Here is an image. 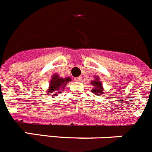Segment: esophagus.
Instances as JSON below:
<instances>
[{"mask_svg": "<svg viewBox=\"0 0 152 152\" xmlns=\"http://www.w3.org/2000/svg\"><path fill=\"white\" fill-rule=\"evenodd\" d=\"M74 80L76 82H80L81 81V77H76L74 79Z\"/></svg>", "mask_w": 152, "mask_h": 152, "instance_id": "obj_1", "label": "esophagus"}]
</instances>
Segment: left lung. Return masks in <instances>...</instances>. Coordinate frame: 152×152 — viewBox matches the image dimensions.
I'll return each mask as SVG.
<instances>
[{
    "mask_svg": "<svg viewBox=\"0 0 152 152\" xmlns=\"http://www.w3.org/2000/svg\"><path fill=\"white\" fill-rule=\"evenodd\" d=\"M91 85H92L93 88L91 89V92L94 93L97 95H104V88L102 83L100 81V79L98 76H95V79L91 82Z\"/></svg>",
    "mask_w": 152,
    "mask_h": 152,
    "instance_id": "8db88e82",
    "label": "left lung"
}]
</instances>
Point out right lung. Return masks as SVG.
Returning a JSON list of instances; mask_svg holds the SVG:
<instances>
[{
  "label": "right lung",
  "mask_w": 152,
  "mask_h": 152,
  "mask_svg": "<svg viewBox=\"0 0 152 152\" xmlns=\"http://www.w3.org/2000/svg\"><path fill=\"white\" fill-rule=\"evenodd\" d=\"M72 81V79L69 76L66 78L60 77L59 75L54 73L51 77V79L49 83V87L47 89V95L50 94L51 96L59 95L61 91H63L65 86H66L69 82Z\"/></svg>",
  "instance_id": "1"
}]
</instances>
